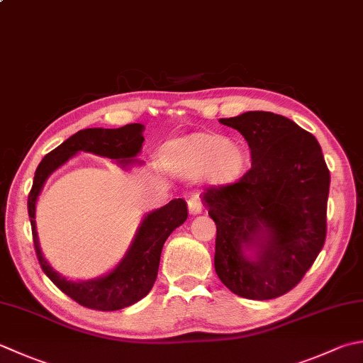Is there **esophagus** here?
<instances>
[{"mask_svg": "<svg viewBox=\"0 0 363 363\" xmlns=\"http://www.w3.org/2000/svg\"><path fill=\"white\" fill-rule=\"evenodd\" d=\"M187 203H189L190 214H200V212H203V203H201L200 196H198V195H191Z\"/></svg>", "mask_w": 363, "mask_h": 363, "instance_id": "obj_1", "label": "esophagus"}]
</instances>
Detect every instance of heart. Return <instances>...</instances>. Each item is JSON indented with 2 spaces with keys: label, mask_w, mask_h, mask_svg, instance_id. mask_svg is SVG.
<instances>
[{
  "label": "heart",
  "mask_w": 363,
  "mask_h": 363,
  "mask_svg": "<svg viewBox=\"0 0 363 363\" xmlns=\"http://www.w3.org/2000/svg\"><path fill=\"white\" fill-rule=\"evenodd\" d=\"M173 151L176 169L187 177H198L212 172L217 179H233L244 165L242 152L220 135H190L177 141Z\"/></svg>",
  "instance_id": "1"
}]
</instances>
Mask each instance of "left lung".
Returning <instances> with one entry per match:
<instances>
[{"instance_id": "8db88e82", "label": "left lung", "mask_w": 363, "mask_h": 363, "mask_svg": "<svg viewBox=\"0 0 363 363\" xmlns=\"http://www.w3.org/2000/svg\"><path fill=\"white\" fill-rule=\"evenodd\" d=\"M220 123L242 133L252 167L203 194L217 225L216 272L234 294L275 299L303 279L323 250L329 168L318 140L285 116L247 111ZM252 245L259 252L247 259Z\"/></svg>"}]
</instances>
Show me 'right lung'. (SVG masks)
<instances>
[{
  "label": "right lung",
  "instance_id": "1",
  "mask_svg": "<svg viewBox=\"0 0 363 363\" xmlns=\"http://www.w3.org/2000/svg\"><path fill=\"white\" fill-rule=\"evenodd\" d=\"M143 130L145 125L141 124H127L119 129L80 130L58 147H55L52 152H48L34 173L33 187L28 195V216L31 222L35 257L48 279L64 294L86 308L113 311L129 307L143 299L152 289L154 281L157 279L163 244L172 231L187 220V203L181 198H176L163 208L151 212L143 220L130 250L127 252L115 271L97 280L70 281L56 274L42 257L34 222L35 200L50 173H53L78 151H86L116 160L121 158L119 163L123 165L133 162L132 157H135L143 146Z\"/></svg>",
  "mask_w": 363,
  "mask_h": 363
}]
</instances>
